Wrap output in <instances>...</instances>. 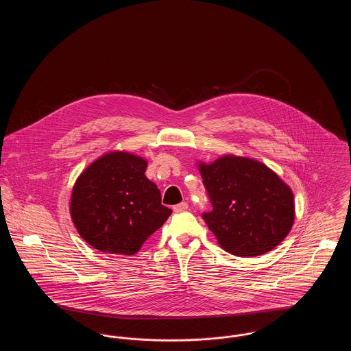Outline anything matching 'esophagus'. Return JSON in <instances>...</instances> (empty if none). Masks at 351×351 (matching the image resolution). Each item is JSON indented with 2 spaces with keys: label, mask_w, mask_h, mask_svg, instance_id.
I'll return each mask as SVG.
<instances>
[{
  "label": "esophagus",
  "mask_w": 351,
  "mask_h": 351,
  "mask_svg": "<svg viewBox=\"0 0 351 351\" xmlns=\"http://www.w3.org/2000/svg\"><path fill=\"white\" fill-rule=\"evenodd\" d=\"M186 209H188V204L186 202H180V204L173 206V212L175 213H182V212H185Z\"/></svg>",
  "instance_id": "1"
}]
</instances>
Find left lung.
I'll return each instance as SVG.
<instances>
[{
  "mask_svg": "<svg viewBox=\"0 0 351 351\" xmlns=\"http://www.w3.org/2000/svg\"><path fill=\"white\" fill-rule=\"evenodd\" d=\"M210 212L201 217L219 246L235 256H258L278 246L289 233L293 195L267 166L238 156L200 165Z\"/></svg>",
  "mask_w": 351,
  "mask_h": 351,
  "instance_id": "left-lung-1",
  "label": "left lung"
}]
</instances>
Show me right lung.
<instances>
[{
	"label": "right lung",
	"instance_id": "add662e5",
	"mask_svg": "<svg viewBox=\"0 0 351 351\" xmlns=\"http://www.w3.org/2000/svg\"><path fill=\"white\" fill-rule=\"evenodd\" d=\"M147 162L128 152L101 156L72 191L71 216L79 234L101 252L133 255L171 216L145 172Z\"/></svg>",
	"mask_w": 351,
	"mask_h": 351
}]
</instances>
